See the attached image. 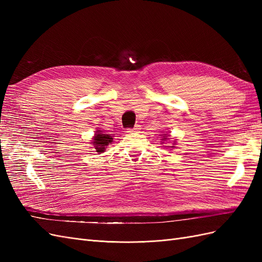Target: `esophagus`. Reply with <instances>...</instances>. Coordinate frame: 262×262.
<instances>
[{
	"instance_id": "1",
	"label": "esophagus",
	"mask_w": 262,
	"mask_h": 262,
	"mask_svg": "<svg viewBox=\"0 0 262 262\" xmlns=\"http://www.w3.org/2000/svg\"><path fill=\"white\" fill-rule=\"evenodd\" d=\"M140 130H141V125H140V124H136V125L133 126V128L128 129V131H126V132L131 133V132H138V131H140Z\"/></svg>"
}]
</instances>
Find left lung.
I'll use <instances>...</instances> for the list:
<instances>
[{
	"instance_id": "1",
	"label": "left lung",
	"mask_w": 262,
	"mask_h": 262,
	"mask_svg": "<svg viewBox=\"0 0 262 262\" xmlns=\"http://www.w3.org/2000/svg\"><path fill=\"white\" fill-rule=\"evenodd\" d=\"M165 139H167V138H165V137H164V139H162V140H165ZM171 147H173V146H171Z\"/></svg>"
}]
</instances>
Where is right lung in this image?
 <instances>
[{"label":"right lung","mask_w":262,"mask_h":262,"mask_svg":"<svg viewBox=\"0 0 262 262\" xmlns=\"http://www.w3.org/2000/svg\"><path fill=\"white\" fill-rule=\"evenodd\" d=\"M112 142H113L112 136H109V134L100 133V131H97V133L95 134V137L93 139L95 149H96V152H98V153L105 152V148H106L105 146L109 145V143H112Z\"/></svg>","instance_id":"right-lung-1"}]
</instances>
